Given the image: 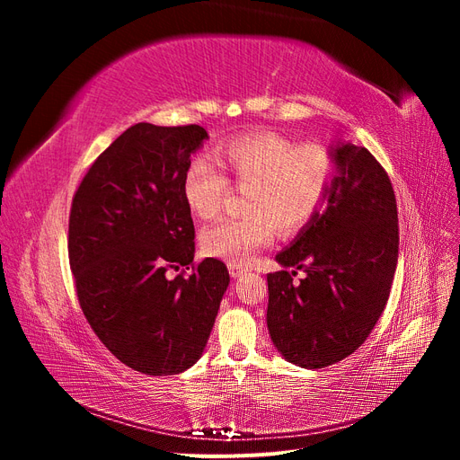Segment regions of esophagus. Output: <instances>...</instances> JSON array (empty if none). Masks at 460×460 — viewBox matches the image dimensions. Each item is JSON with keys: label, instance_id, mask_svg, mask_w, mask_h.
I'll list each match as a JSON object with an SVG mask.
<instances>
[{"label": "esophagus", "instance_id": "obj_1", "mask_svg": "<svg viewBox=\"0 0 460 460\" xmlns=\"http://www.w3.org/2000/svg\"><path fill=\"white\" fill-rule=\"evenodd\" d=\"M228 270H230V274L234 278H238V276H242L245 272V267H243V264H238V262H230L228 264Z\"/></svg>", "mask_w": 460, "mask_h": 460}]
</instances>
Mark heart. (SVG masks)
I'll return each instance as SVG.
<instances>
[{
	"label": "heart",
	"instance_id": "obj_1",
	"mask_svg": "<svg viewBox=\"0 0 460 460\" xmlns=\"http://www.w3.org/2000/svg\"><path fill=\"white\" fill-rule=\"evenodd\" d=\"M215 159L243 190L242 217L222 218L201 232L208 257L249 262L267 247L276 228L289 235L305 228L328 198L336 163L318 144H299L276 132H249L222 142ZM230 191L228 178L207 157H193L182 176V196L199 218L218 215Z\"/></svg>",
	"mask_w": 460,
	"mask_h": 460
}]
</instances>
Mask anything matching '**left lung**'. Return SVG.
Instances as JSON below:
<instances>
[{"label":"left lung","instance_id":"8db88e82","mask_svg":"<svg viewBox=\"0 0 460 460\" xmlns=\"http://www.w3.org/2000/svg\"><path fill=\"white\" fill-rule=\"evenodd\" d=\"M338 176L328 207L276 261L267 326L289 363L324 368L355 353L378 323L392 291L399 255L392 180L365 147L333 149ZM295 270L291 271L290 269ZM297 270L305 272L293 282Z\"/></svg>","mask_w":460,"mask_h":460}]
</instances>
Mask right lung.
<instances>
[{"instance_id":"add662e5","label":"right lung","mask_w":460,"mask_h":460,"mask_svg":"<svg viewBox=\"0 0 460 460\" xmlns=\"http://www.w3.org/2000/svg\"><path fill=\"white\" fill-rule=\"evenodd\" d=\"M203 140L199 124H134L93 161L68 217L82 313L120 363L149 376L198 363L230 282L222 261L193 262L182 176ZM182 266L188 275L165 276Z\"/></svg>"}]
</instances>
